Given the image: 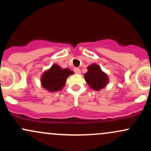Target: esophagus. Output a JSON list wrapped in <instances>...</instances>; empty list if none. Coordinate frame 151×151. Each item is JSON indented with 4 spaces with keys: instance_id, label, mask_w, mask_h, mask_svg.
<instances>
[{
    "instance_id": "1",
    "label": "esophagus",
    "mask_w": 151,
    "mask_h": 151,
    "mask_svg": "<svg viewBox=\"0 0 151 151\" xmlns=\"http://www.w3.org/2000/svg\"><path fill=\"white\" fill-rule=\"evenodd\" d=\"M74 72H75V73L77 74H79L81 73V71L79 68H74Z\"/></svg>"
}]
</instances>
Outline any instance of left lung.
Here are the masks:
<instances>
[{
    "label": "left lung",
    "mask_w": 151,
    "mask_h": 151,
    "mask_svg": "<svg viewBox=\"0 0 151 151\" xmlns=\"http://www.w3.org/2000/svg\"><path fill=\"white\" fill-rule=\"evenodd\" d=\"M87 70V72L84 74V79L90 88L95 91H100L108 84V76L101 70L97 64L89 65Z\"/></svg>",
    "instance_id": "left-lung-1"
}]
</instances>
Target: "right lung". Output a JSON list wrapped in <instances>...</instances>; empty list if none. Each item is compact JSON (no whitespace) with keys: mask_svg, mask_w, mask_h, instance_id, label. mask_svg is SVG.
I'll return each mask as SVG.
<instances>
[{"mask_svg":"<svg viewBox=\"0 0 151 151\" xmlns=\"http://www.w3.org/2000/svg\"><path fill=\"white\" fill-rule=\"evenodd\" d=\"M71 74H74V72L70 69H62L55 64L42 74L41 84L47 91L56 92L62 89L65 85L67 79Z\"/></svg>","mask_w":151,"mask_h":151,"instance_id":"add662e5","label":"right lung"}]
</instances>
